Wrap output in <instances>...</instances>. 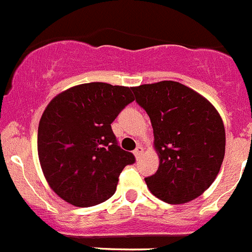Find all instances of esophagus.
<instances>
[{"label": "esophagus", "instance_id": "obj_1", "mask_svg": "<svg viewBox=\"0 0 252 252\" xmlns=\"http://www.w3.org/2000/svg\"><path fill=\"white\" fill-rule=\"evenodd\" d=\"M142 153H143V147H142V146H138V147L136 148L135 151H133V155H135V157L137 158V159L141 157V156H142Z\"/></svg>", "mask_w": 252, "mask_h": 252}]
</instances>
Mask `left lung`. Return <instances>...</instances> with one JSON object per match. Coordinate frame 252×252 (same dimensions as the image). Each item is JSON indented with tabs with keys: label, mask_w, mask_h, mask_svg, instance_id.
I'll return each mask as SVG.
<instances>
[{
	"label": "left lung",
	"mask_w": 252,
	"mask_h": 252,
	"mask_svg": "<svg viewBox=\"0 0 252 252\" xmlns=\"http://www.w3.org/2000/svg\"><path fill=\"white\" fill-rule=\"evenodd\" d=\"M132 89L147 112L159 167L145 178L153 195L183 204L202 195L217 178L225 155V128L215 107L188 86L172 80Z\"/></svg>",
	"instance_id": "obj_1"
}]
</instances>
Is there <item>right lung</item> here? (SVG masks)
Here are the masks:
<instances>
[{
    "label": "right lung",
    "instance_id": "add662e5",
    "mask_svg": "<svg viewBox=\"0 0 252 252\" xmlns=\"http://www.w3.org/2000/svg\"><path fill=\"white\" fill-rule=\"evenodd\" d=\"M135 100L131 88L106 83L73 86L57 95L38 127V156L50 188L75 207H93L114 195L120 173L135 163L111 124Z\"/></svg>",
    "mask_w": 252,
    "mask_h": 252
}]
</instances>
